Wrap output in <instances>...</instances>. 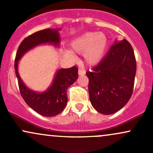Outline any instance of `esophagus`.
Returning a JSON list of instances; mask_svg holds the SVG:
<instances>
[{
  "label": "esophagus",
  "mask_w": 153,
  "mask_h": 153,
  "mask_svg": "<svg viewBox=\"0 0 153 153\" xmlns=\"http://www.w3.org/2000/svg\"><path fill=\"white\" fill-rule=\"evenodd\" d=\"M85 73H86V72H85V70L82 69V68H79L78 71V74H79V75H80V76L85 75Z\"/></svg>",
  "instance_id": "obj_1"
}]
</instances>
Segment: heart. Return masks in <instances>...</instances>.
I'll list each match as a JSON object with an SVG mask.
<instances>
[{
	"mask_svg": "<svg viewBox=\"0 0 153 153\" xmlns=\"http://www.w3.org/2000/svg\"><path fill=\"white\" fill-rule=\"evenodd\" d=\"M109 46V39L102 32H86L74 39L70 44L72 52L83 54L84 59L89 65H98L105 57ZM65 55L74 59V54L70 50L65 52Z\"/></svg>",
	"mask_w": 153,
	"mask_h": 153,
	"instance_id": "1",
	"label": "heart"
}]
</instances>
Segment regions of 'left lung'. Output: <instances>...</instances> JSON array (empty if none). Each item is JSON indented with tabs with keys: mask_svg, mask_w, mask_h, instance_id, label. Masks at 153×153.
Returning a JSON list of instances; mask_svg holds the SVG:
<instances>
[{
	"mask_svg": "<svg viewBox=\"0 0 153 153\" xmlns=\"http://www.w3.org/2000/svg\"><path fill=\"white\" fill-rule=\"evenodd\" d=\"M93 70L86 73L92 106L101 114H114L128 103L134 90L136 63L131 44L115 40Z\"/></svg>",
	"mask_w": 153,
	"mask_h": 153,
	"instance_id": "obj_1",
	"label": "left lung"
}]
</instances>
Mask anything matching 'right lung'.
I'll return each instance as SVG.
<instances>
[{"mask_svg": "<svg viewBox=\"0 0 153 153\" xmlns=\"http://www.w3.org/2000/svg\"><path fill=\"white\" fill-rule=\"evenodd\" d=\"M61 29H44L25 38L18 48L16 55L14 70L19 84L21 96L29 106L44 117H54L63 111L68 102L66 90L78 78V68L73 66L69 68L57 69L52 82L47 90L38 92L31 90L21 79L18 71V64L22 56L38 46L50 44L60 47Z\"/></svg>", "mask_w": 153, "mask_h": 153, "instance_id": "1", "label": "right lung"}]
</instances>
